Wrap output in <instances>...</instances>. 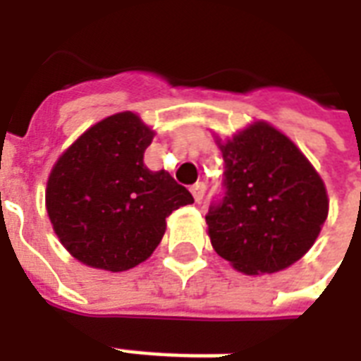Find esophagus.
<instances>
[{
    "label": "esophagus",
    "mask_w": 361,
    "mask_h": 361,
    "mask_svg": "<svg viewBox=\"0 0 361 361\" xmlns=\"http://www.w3.org/2000/svg\"><path fill=\"white\" fill-rule=\"evenodd\" d=\"M191 192H192V197H195V200L200 202V200L204 198V192H206V185H204L202 181H197V183L191 187Z\"/></svg>",
    "instance_id": "obj_1"
}]
</instances>
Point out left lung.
Listing matches in <instances>:
<instances>
[{
	"instance_id": "1",
	"label": "left lung",
	"mask_w": 361,
	"mask_h": 361,
	"mask_svg": "<svg viewBox=\"0 0 361 361\" xmlns=\"http://www.w3.org/2000/svg\"><path fill=\"white\" fill-rule=\"evenodd\" d=\"M219 147L225 192L206 214L215 252L247 275L288 268L328 217L324 181L288 136L264 121Z\"/></svg>"
}]
</instances>
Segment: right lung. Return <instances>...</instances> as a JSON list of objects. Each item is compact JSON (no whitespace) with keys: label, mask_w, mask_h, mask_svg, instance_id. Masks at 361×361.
<instances>
[{"label":"right lung","mask_w":361,"mask_h":361,"mask_svg":"<svg viewBox=\"0 0 361 361\" xmlns=\"http://www.w3.org/2000/svg\"><path fill=\"white\" fill-rule=\"evenodd\" d=\"M153 133L133 112L99 121L54 164L47 212L67 251L86 266L125 271L149 258L174 209L195 202L144 152Z\"/></svg>","instance_id":"obj_1"}]
</instances>
